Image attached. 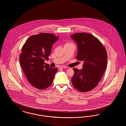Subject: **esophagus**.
I'll list each match as a JSON object with an SVG mask.
<instances>
[{
	"mask_svg": "<svg viewBox=\"0 0 126 126\" xmlns=\"http://www.w3.org/2000/svg\"><path fill=\"white\" fill-rule=\"evenodd\" d=\"M66 68V67L65 66H59V69H63V68Z\"/></svg>",
	"mask_w": 126,
	"mask_h": 126,
	"instance_id": "obj_1",
	"label": "esophagus"
}]
</instances>
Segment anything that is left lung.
I'll return each instance as SVG.
<instances>
[{"label":"left lung","instance_id":"1","mask_svg":"<svg viewBox=\"0 0 126 126\" xmlns=\"http://www.w3.org/2000/svg\"><path fill=\"white\" fill-rule=\"evenodd\" d=\"M78 46L76 59L83 61V68H74L72 84L77 90L86 92L94 89L102 79L107 66L105 48L96 37L86 32L76 33L71 36Z\"/></svg>","mask_w":126,"mask_h":126}]
</instances>
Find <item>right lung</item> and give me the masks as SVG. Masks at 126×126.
<instances>
[{"label": "right lung", "mask_w": 126, "mask_h": 126, "mask_svg": "<svg viewBox=\"0 0 126 126\" xmlns=\"http://www.w3.org/2000/svg\"><path fill=\"white\" fill-rule=\"evenodd\" d=\"M58 38L53 34L42 32L30 37L22 48L20 65L29 83L38 89L48 87L58 71L44 61L48 60L52 45Z\"/></svg>", "instance_id": "obj_1"}]
</instances>
